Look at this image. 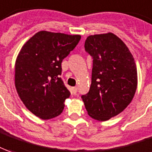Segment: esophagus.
<instances>
[{"label":"esophagus","mask_w":152,"mask_h":152,"mask_svg":"<svg viewBox=\"0 0 152 152\" xmlns=\"http://www.w3.org/2000/svg\"><path fill=\"white\" fill-rule=\"evenodd\" d=\"M72 92H73V94H77V92H78V88H77V87H74V88H72Z\"/></svg>","instance_id":"obj_1"}]
</instances>
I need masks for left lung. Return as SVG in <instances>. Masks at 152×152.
Listing matches in <instances>:
<instances>
[{
	"label": "left lung",
	"instance_id": "8db88e82",
	"mask_svg": "<svg viewBox=\"0 0 152 152\" xmlns=\"http://www.w3.org/2000/svg\"><path fill=\"white\" fill-rule=\"evenodd\" d=\"M85 50L93 57L92 83L82 95L88 114L107 121L130 104L137 87V71L132 54L113 33L89 35Z\"/></svg>",
	"mask_w": 152,
	"mask_h": 152
}]
</instances>
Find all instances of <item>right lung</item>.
Wrapping results in <instances>:
<instances>
[{"mask_svg": "<svg viewBox=\"0 0 152 152\" xmlns=\"http://www.w3.org/2000/svg\"><path fill=\"white\" fill-rule=\"evenodd\" d=\"M81 39L79 34L45 30L22 46L15 65V84L26 108L46 120L61 114L70 93L59 75L61 63Z\"/></svg>", "mask_w": 152, "mask_h": 152, "instance_id": "add662e5", "label": "right lung"}]
</instances>
